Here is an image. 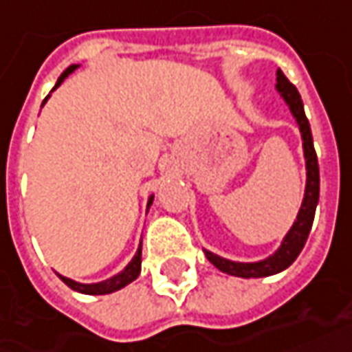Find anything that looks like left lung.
I'll use <instances>...</instances> for the list:
<instances>
[{
  "label": "left lung",
  "instance_id": "1",
  "mask_svg": "<svg viewBox=\"0 0 352 352\" xmlns=\"http://www.w3.org/2000/svg\"><path fill=\"white\" fill-rule=\"evenodd\" d=\"M277 92L285 100V104L291 109V113L296 119V125L300 129V136H302V148H305V160H307V188H305V198L298 210L295 223L289 229L285 239L281 241V246L277 248L272 256L260 262H233L204 250L206 258L214 264V266L229 274V276L236 277H267L283 272L296 260L300 254V250L305 248L308 233L312 229V221H314V214H316L318 198H320V169H318V157L316 150H314V142H312V131H310V123H308L307 116H305V106L300 94L295 88V85L289 82V78L283 75V71H277Z\"/></svg>",
  "mask_w": 352,
  "mask_h": 352
}]
</instances>
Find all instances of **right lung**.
Returning <instances> with one entry per match:
<instances>
[{
	"mask_svg": "<svg viewBox=\"0 0 352 352\" xmlns=\"http://www.w3.org/2000/svg\"><path fill=\"white\" fill-rule=\"evenodd\" d=\"M76 67L78 65H71L67 67L65 71L61 73V76L57 78L56 86H54V90H56L57 86L61 85L63 80H65L67 76L71 75L73 71H75ZM50 98V96H47ZM45 98V100H47ZM44 100V104H45ZM42 104V106H44ZM152 200H154V196H150L148 198V208L152 206ZM140 262H142V243H140V246H138V250H136V254L133 256V260L126 264V267L123 270V272H119L117 276L109 277V279H106V281H100V283H78V281H73V279H69V277H63V276H57L61 277V281L65 283V285H69L73 291H78V293H85V295H107V293H113V291H119V289H123L125 285H129V283H133L136 277H138V274H140Z\"/></svg>",
	"mask_w": 352,
	"mask_h": 352,
	"instance_id": "obj_1",
	"label": "right lung"
}]
</instances>
